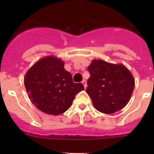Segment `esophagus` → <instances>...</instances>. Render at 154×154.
<instances>
[{"label":"esophagus","mask_w":154,"mask_h":154,"mask_svg":"<svg viewBox=\"0 0 154 154\" xmlns=\"http://www.w3.org/2000/svg\"><path fill=\"white\" fill-rule=\"evenodd\" d=\"M82 83L83 84V85H84V88H86L87 87V82H86V81H85V80H83V81L82 82Z\"/></svg>","instance_id":"1"}]
</instances>
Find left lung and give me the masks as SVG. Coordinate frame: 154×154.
Wrapping results in <instances>:
<instances>
[{"instance_id":"obj_1","label":"left lung","mask_w":154,"mask_h":154,"mask_svg":"<svg viewBox=\"0 0 154 154\" xmlns=\"http://www.w3.org/2000/svg\"><path fill=\"white\" fill-rule=\"evenodd\" d=\"M90 77L87 81L88 93L94 107L106 114L122 109L133 93L135 80L133 75L122 64L92 60L88 67Z\"/></svg>"}]
</instances>
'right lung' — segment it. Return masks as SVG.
Masks as SVG:
<instances>
[{"mask_svg": "<svg viewBox=\"0 0 154 154\" xmlns=\"http://www.w3.org/2000/svg\"><path fill=\"white\" fill-rule=\"evenodd\" d=\"M63 61L54 56L36 62L24 76V85L31 103L42 112L59 115L72 106L75 96L83 90L82 83H75Z\"/></svg>", "mask_w": 154, "mask_h": 154, "instance_id": "add662e5", "label": "right lung"}]
</instances>
